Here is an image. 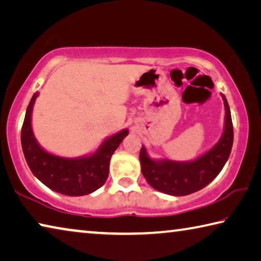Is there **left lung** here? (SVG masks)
<instances>
[{"label":"left lung","mask_w":261,"mask_h":261,"mask_svg":"<svg viewBox=\"0 0 261 261\" xmlns=\"http://www.w3.org/2000/svg\"><path fill=\"white\" fill-rule=\"evenodd\" d=\"M221 96L226 110L222 135L213 147L194 160H155L148 155L144 145L141 146L139 154L141 173L153 189L170 196H187L205 188L220 174L230 155L233 141L230 108L226 96L223 94Z\"/></svg>","instance_id":"left-lung-1"}]
</instances>
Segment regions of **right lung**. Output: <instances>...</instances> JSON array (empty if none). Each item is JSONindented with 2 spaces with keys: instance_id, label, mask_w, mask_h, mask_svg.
<instances>
[{
  "instance_id": "right-lung-1",
  "label": "right lung",
  "mask_w": 261,
  "mask_h": 261,
  "mask_svg": "<svg viewBox=\"0 0 261 261\" xmlns=\"http://www.w3.org/2000/svg\"><path fill=\"white\" fill-rule=\"evenodd\" d=\"M39 93H34L26 109L21 127V148L31 171L41 183L65 196L79 197L94 192L108 178L110 158L129 135L123 129L106 138L94 152L78 158H64L46 151L35 138L32 112Z\"/></svg>"
}]
</instances>
